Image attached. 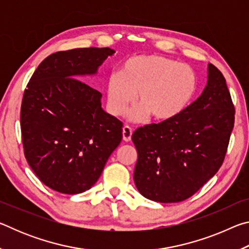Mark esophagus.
<instances>
[{
    "label": "esophagus",
    "mask_w": 249,
    "mask_h": 249,
    "mask_svg": "<svg viewBox=\"0 0 249 249\" xmlns=\"http://www.w3.org/2000/svg\"><path fill=\"white\" fill-rule=\"evenodd\" d=\"M132 134H133L132 127L128 125H125L123 127V140L125 142H129L130 138H132Z\"/></svg>",
    "instance_id": "esophagus-1"
}]
</instances>
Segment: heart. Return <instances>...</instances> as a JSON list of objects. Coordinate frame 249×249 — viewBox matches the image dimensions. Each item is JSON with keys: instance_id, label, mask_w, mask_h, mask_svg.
Instances as JSON below:
<instances>
[{"instance_id": "1", "label": "heart", "mask_w": 249, "mask_h": 249, "mask_svg": "<svg viewBox=\"0 0 249 249\" xmlns=\"http://www.w3.org/2000/svg\"><path fill=\"white\" fill-rule=\"evenodd\" d=\"M196 87V73L190 66L158 54H140L109 74L107 105L112 114L122 115L137 93L141 107L134 113L135 119L148 113L156 121H167L188 107Z\"/></svg>"}]
</instances>
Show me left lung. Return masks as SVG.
<instances>
[{
    "instance_id": "8db88e82",
    "label": "left lung",
    "mask_w": 249,
    "mask_h": 249,
    "mask_svg": "<svg viewBox=\"0 0 249 249\" xmlns=\"http://www.w3.org/2000/svg\"><path fill=\"white\" fill-rule=\"evenodd\" d=\"M235 109L225 78L208 66L202 94L174 119L135 130L134 182L142 196L160 203L192 196L216 174L225 158Z\"/></svg>"
}]
</instances>
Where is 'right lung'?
<instances>
[{
  "instance_id": "right-lung-1",
  "label": "right lung",
  "mask_w": 249,
  "mask_h": 249,
  "mask_svg": "<svg viewBox=\"0 0 249 249\" xmlns=\"http://www.w3.org/2000/svg\"><path fill=\"white\" fill-rule=\"evenodd\" d=\"M111 48L58 52L41 61L24 92V154L53 190L77 195L93 185L123 137V123L102 108V94L79 80L93 75Z\"/></svg>"
}]
</instances>
